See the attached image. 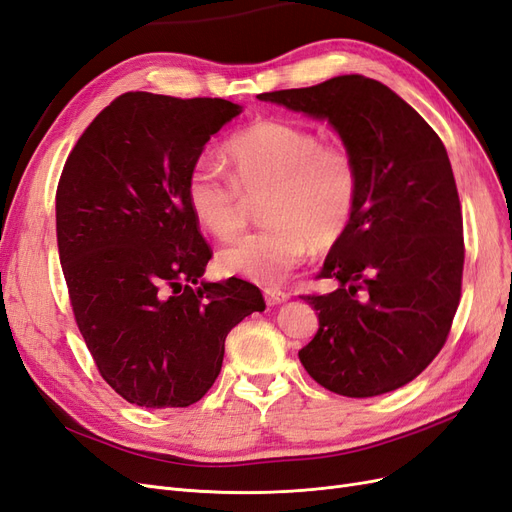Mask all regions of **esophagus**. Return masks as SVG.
<instances>
[{"label":"esophagus","mask_w":512,"mask_h":512,"mask_svg":"<svg viewBox=\"0 0 512 512\" xmlns=\"http://www.w3.org/2000/svg\"><path fill=\"white\" fill-rule=\"evenodd\" d=\"M263 295H266V302L270 306H276V304H283L289 300V293L283 291V289H276V287H268L263 289Z\"/></svg>","instance_id":"1"}]
</instances>
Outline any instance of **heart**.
I'll return each mask as SVG.
<instances>
[{
  "label": "heart",
  "mask_w": 512,
  "mask_h": 512,
  "mask_svg": "<svg viewBox=\"0 0 512 512\" xmlns=\"http://www.w3.org/2000/svg\"><path fill=\"white\" fill-rule=\"evenodd\" d=\"M229 176L212 166L189 172L187 206L204 232L234 238L246 221V200L259 204L266 227L229 244L217 257L227 276L280 283L312 249L325 251L349 229L359 202V168L342 144H325L306 127L261 119L223 146Z\"/></svg>",
  "instance_id": "1"
}]
</instances>
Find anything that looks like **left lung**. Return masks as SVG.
<instances>
[{"mask_svg": "<svg viewBox=\"0 0 512 512\" xmlns=\"http://www.w3.org/2000/svg\"><path fill=\"white\" fill-rule=\"evenodd\" d=\"M257 100L327 121L359 168L353 221L319 274L338 289L302 295L319 310L302 366L346 398L404 387L447 342L461 295L464 223L447 148L398 93L359 74Z\"/></svg>", "mask_w": 512, "mask_h": 512, "instance_id": "8db88e82", "label": "left lung"}]
</instances>
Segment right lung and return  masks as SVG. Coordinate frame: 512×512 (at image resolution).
Returning <instances> with one entry per match:
<instances>
[{
    "mask_svg": "<svg viewBox=\"0 0 512 512\" xmlns=\"http://www.w3.org/2000/svg\"><path fill=\"white\" fill-rule=\"evenodd\" d=\"M240 112L219 97L123 93L65 161L55 208L63 276L97 370L129 404L202 400L227 334L266 308L242 278L202 280L212 251L185 197L206 142Z\"/></svg>",
    "mask_w": 512,
    "mask_h": 512,
    "instance_id": "obj_1",
    "label": "right lung"
}]
</instances>
